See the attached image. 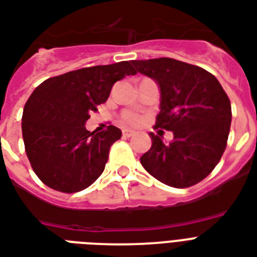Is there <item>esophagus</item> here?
Here are the masks:
<instances>
[{
	"label": "esophagus",
	"instance_id": "obj_1",
	"mask_svg": "<svg viewBox=\"0 0 257 257\" xmlns=\"http://www.w3.org/2000/svg\"><path fill=\"white\" fill-rule=\"evenodd\" d=\"M133 135H135L134 131L123 130V137H124V138H130V137H133Z\"/></svg>",
	"mask_w": 257,
	"mask_h": 257
}]
</instances>
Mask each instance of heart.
<instances>
[{"label": "heart", "mask_w": 257, "mask_h": 257, "mask_svg": "<svg viewBox=\"0 0 257 257\" xmlns=\"http://www.w3.org/2000/svg\"><path fill=\"white\" fill-rule=\"evenodd\" d=\"M123 122L127 123V124H138L141 122V116L138 114H134V112H126L123 115Z\"/></svg>", "instance_id": "b5f03b06"}]
</instances>
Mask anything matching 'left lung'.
I'll use <instances>...</instances> for the list:
<instances>
[{"label":"left lung","instance_id":"8db88e82","mask_svg":"<svg viewBox=\"0 0 257 257\" xmlns=\"http://www.w3.org/2000/svg\"><path fill=\"white\" fill-rule=\"evenodd\" d=\"M161 91L156 127L173 131L165 145L150 133V150L141 157L147 173L173 188L198 184L221 160L229 135L230 101L218 80L201 67L169 57L133 60Z\"/></svg>","mask_w":257,"mask_h":257}]
</instances>
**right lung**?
<instances>
[{
    "mask_svg": "<svg viewBox=\"0 0 257 257\" xmlns=\"http://www.w3.org/2000/svg\"><path fill=\"white\" fill-rule=\"evenodd\" d=\"M130 61L95 65L49 77L32 92L23 114V138L36 176L49 188L76 193L100 177L118 127L85 128L89 114L106 103L112 85L135 75Z\"/></svg>",
    "mask_w": 257,
    "mask_h": 257,
    "instance_id": "right-lung-1",
    "label": "right lung"
}]
</instances>
